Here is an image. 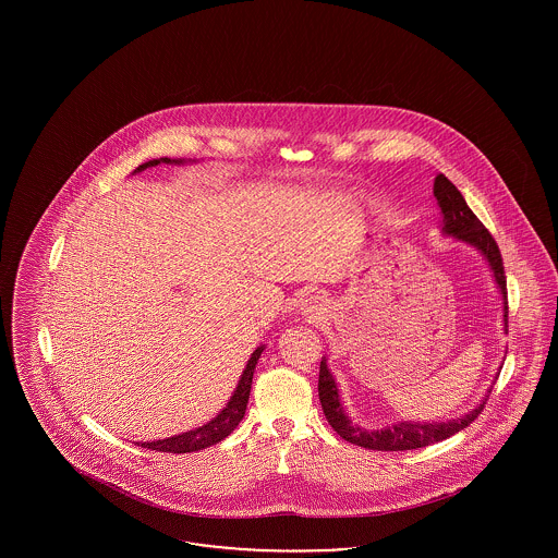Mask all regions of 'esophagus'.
I'll return each mask as SVG.
<instances>
[{
  "instance_id": "34e87169",
  "label": "esophagus",
  "mask_w": 558,
  "mask_h": 558,
  "mask_svg": "<svg viewBox=\"0 0 558 558\" xmlns=\"http://www.w3.org/2000/svg\"><path fill=\"white\" fill-rule=\"evenodd\" d=\"M301 310L303 314H310L312 318H316L322 314V305H319V296H307L301 301Z\"/></svg>"
}]
</instances>
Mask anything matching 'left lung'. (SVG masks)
I'll use <instances>...</instances> for the list:
<instances>
[{
	"mask_svg": "<svg viewBox=\"0 0 558 558\" xmlns=\"http://www.w3.org/2000/svg\"><path fill=\"white\" fill-rule=\"evenodd\" d=\"M433 194H435L439 211H441V232L448 234L451 239L475 246L478 253L485 257L489 269H492L494 280L498 284V291H500L502 301H505L506 328V324H508L506 276L502 255H500V248H498L496 240L487 232V228L478 221L477 215L469 209L460 190L453 186L444 173H439L435 178ZM318 393L319 403H322V410H324V416H326L328 425L332 426L349 444L378 451L416 450V448H425L430 444L444 441L451 435H456L458 430L471 425L483 412L485 401L489 398V396H485V399H481V403H477L475 410H471L469 414H464L460 418L446 421V423L403 421V423L387 426V428H364V426L353 425L351 418L347 416L341 398H339V387L335 383V376L328 371V364H326L324 357L319 362Z\"/></svg>",
	"mask_w": 558,
	"mask_h": 558,
	"instance_id": "obj_1",
	"label": "left lung"
}]
</instances>
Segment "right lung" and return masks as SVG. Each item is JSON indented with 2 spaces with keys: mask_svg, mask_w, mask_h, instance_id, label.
<instances>
[{
  "mask_svg": "<svg viewBox=\"0 0 558 558\" xmlns=\"http://www.w3.org/2000/svg\"><path fill=\"white\" fill-rule=\"evenodd\" d=\"M159 162H184V160H171L167 159V157L165 159L148 160V162L140 165L135 169V173L144 171L148 167H155ZM262 351H264V347H257L251 353V360L246 362V368L242 371L234 396L226 403V408L213 421H209L207 425L192 428V430L180 433V435H173V437H167V439H159V441H144V444H137V446L148 448V450L167 451V453H190V451L205 450L209 446L219 444L221 439H226L239 426L244 412H246V403H248V396H251V385H253V372H255V366H257V360L262 357Z\"/></svg>",
  "mask_w": 558,
  "mask_h": 558,
  "instance_id": "add662e5",
  "label": "right lung"
}]
</instances>
